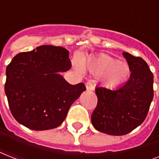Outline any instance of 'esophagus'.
Masks as SVG:
<instances>
[{
    "label": "esophagus",
    "mask_w": 159,
    "mask_h": 159,
    "mask_svg": "<svg viewBox=\"0 0 159 159\" xmlns=\"http://www.w3.org/2000/svg\"><path fill=\"white\" fill-rule=\"evenodd\" d=\"M86 87H87V90L88 91H92V90H94V86L91 82H87L86 83Z\"/></svg>",
    "instance_id": "obj_1"
}]
</instances>
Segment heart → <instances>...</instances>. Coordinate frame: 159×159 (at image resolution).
<instances>
[{
  "label": "heart",
  "instance_id": "obj_1",
  "mask_svg": "<svg viewBox=\"0 0 159 159\" xmlns=\"http://www.w3.org/2000/svg\"><path fill=\"white\" fill-rule=\"evenodd\" d=\"M74 65L78 71H82L83 67L96 76L102 75L103 82L111 87L124 84L130 74V69L127 63L118 62L106 54H100L86 59L83 58L81 61L75 59Z\"/></svg>",
  "mask_w": 159,
  "mask_h": 159
}]
</instances>
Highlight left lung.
Listing matches in <instances>:
<instances>
[{"mask_svg":"<svg viewBox=\"0 0 159 159\" xmlns=\"http://www.w3.org/2000/svg\"><path fill=\"white\" fill-rule=\"evenodd\" d=\"M131 74L125 84L116 89L96 88L97 105L92 123L100 132L124 135L145 120L153 98V75L140 57L123 53Z\"/></svg>","mask_w":159,"mask_h":159,"instance_id":"obj_1","label":"left lung"}]
</instances>
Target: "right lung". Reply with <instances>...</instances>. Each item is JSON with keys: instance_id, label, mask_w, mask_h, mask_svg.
I'll list each match as a JSON object with an SVG mask.
<instances>
[{"instance_id": "right-lung-1", "label": "right lung", "mask_w": 159, "mask_h": 159, "mask_svg": "<svg viewBox=\"0 0 159 159\" xmlns=\"http://www.w3.org/2000/svg\"><path fill=\"white\" fill-rule=\"evenodd\" d=\"M72 67L69 52L59 46L41 45L16 55L6 67V92L11 112L19 123L34 130L54 129L86 90L60 75Z\"/></svg>"}]
</instances>
